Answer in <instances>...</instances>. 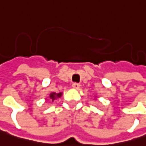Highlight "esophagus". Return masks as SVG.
Wrapping results in <instances>:
<instances>
[{"label":"esophagus","instance_id":"34e87169","mask_svg":"<svg viewBox=\"0 0 146 146\" xmlns=\"http://www.w3.org/2000/svg\"><path fill=\"white\" fill-rule=\"evenodd\" d=\"M72 87L74 88H76V89H79L80 87V84H78V83H74V84H72Z\"/></svg>","mask_w":146,"mask_h":146}]
</instances>
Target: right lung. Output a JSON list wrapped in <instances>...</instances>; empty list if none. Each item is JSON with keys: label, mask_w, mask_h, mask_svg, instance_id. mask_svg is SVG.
<instances>
[{"label": "right lung", "mask_w": 146, "mask_h": 146, "mask_svg": "<svg viewBox=\"0 0 146 146\" xmlns=\"http://www.w3.org/2000/svg\"><path fill=\"white\" fill-rule=\"evenodd\" d=\"M62 96V93H52L50 94V98L52 99V102H53L55 100V98H60Z\"/></svg>", "instance_id": "right-lung-1"}]
</instances>
